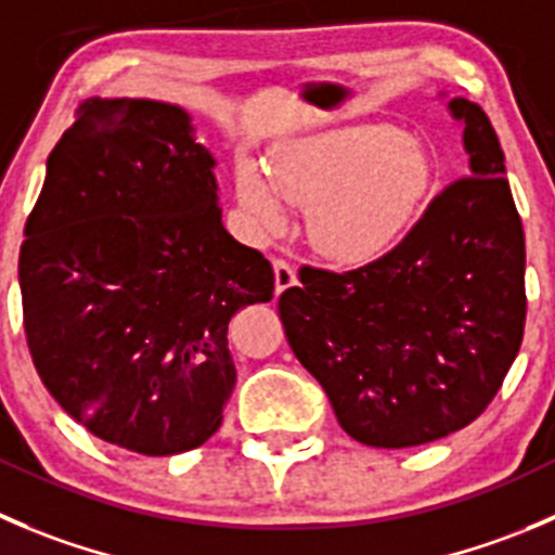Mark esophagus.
<instances>
[{"instance_id":"obj_1","label":"esophagus","mask_w":555,"mask_h":555,"mask_svg":"<svg viewBox=\"0 0 555 555\" xmlns=\"http://www.w3.org/2000/svg\"><path fill=\"white\" fill-rule=\"evenodd\" d=\"M273 284H276V295H282L284 289L295 287V284H298L295 268L284 260H273Z\"/></svg>"}]
</instances>
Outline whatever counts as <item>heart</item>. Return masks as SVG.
I'll use <instances>...</instances> for the list:
<instances>
[{"label":"heart","mask_w":555,"mask_h":555,"mask_svg":"<svg viewBox=\"0 0 555 555\" xmlns=\"http://www.w3.org/2000/svg\"><path fill=\"white\" fill-rule=\"evenodd\" d=\"M428 149L385 121L304 134L273 152L271 170L241 159L235 184L246 217L262 230L306 211V238L327 262L374 266L414 228L434 190Z\"/></svg>","instance_id":"1"}]
</instances>
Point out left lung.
Masks as SVG:
<instances>
[{
  "label": "left lung",
  "mask_w": 555,
  "mask_h": 555,
  "mask_svg": "<svg viewBox=\"0 0 555 555\" xmlns=\"http://www.w3.org/2000/svg\"><path fill=\"white\" fill-rule=\"evenodd\" d=\"M444 96V94H439ZM469 176L358 271L300 268L279 317L295 358L369 448H417L469 426L520 349L526 244L504 152L480 105L448 100Z\"/></svg>",
  "instance_id": "obj_1"
}]
</instances>
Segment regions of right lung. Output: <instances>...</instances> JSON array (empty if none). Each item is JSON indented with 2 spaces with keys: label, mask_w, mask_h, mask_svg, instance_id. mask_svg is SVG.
Segmentation results:
<instances>
[{
  "label": "right lung",
  "mask_w": 555,
  "mask_h": 555,
  "mask_svg": "<svg viewBox=\"0 0 555 555\" xmlns=\"http://www.w3.org/2000/svg\"><path fill=\"white\" fill-rule=\"evenodd\" d=\"M217 159L159 100H86L51 152L18 260L31 360L86 431L141 455L201 448L235 387L230 317L273 268L222 224Z\"/></svg>",
  "instance_id": "add662e5"
}]
</instances>
